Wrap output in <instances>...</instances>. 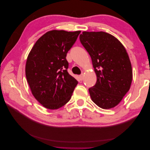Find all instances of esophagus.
<instances>
[{"label": "esophagus", "instance_id": "1", "mask_svg": "<svg viewBox=\"0 0 150 150\" xmlns=\"http://www.w3.org/2000/svg\"><path fill=\"white\" fill-rule=\"evenodd\" d=\"M84 75L83 74H81L79 76V78H80V79H81V81H83V80L84 79Z\"/></svg>", "mask_w": 150, "mask_h": 150}]
</instances>
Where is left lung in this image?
<instances>
[{
    "label": "left lung",
    "instance_id": "left-lung-1",
    "mask_svg": "<svg viewBox=\"0 0 150 150\" xmlns=\"http://www.w3.org/2000/svg\"><path fill=\"white\" fill-rule=\"evenodd\" d=\"M80 41L91 57L96 83L89 89L92 101L103 109L118 104L132 82V67L125 47L105 32H83Z\"/></svg>",
    "mask_w": 150,
    "mask_h": 150
}]
</instances>
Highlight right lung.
Masks as SVG:
<instances>
[{
    "instance_id": "add662e5",
    "label": "right lung",
    "mask_w": 150,
    "mask_h": 150,
    "mask_svg": "<svg viewBox=\"0 0 150 150\" xmlns=\"http://www.w3.org/2000/svg\"><path fill=\"white\" fill-rule=\"evenodd\" d=\"M80 33L49 31L36 41L27 59L25 76L32 94L49 110L65 105L78 83L68 73L66 57Z\"/></svg>"
}]
</instances>
